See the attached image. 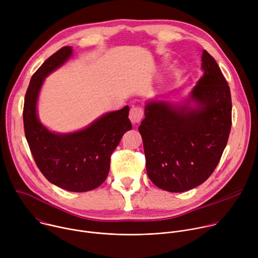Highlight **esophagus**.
<instances>
[{
    "label": "esophagus",
    "mask_w": 258,
    "mask_h": 258,
    "mask_svg": "<svg viewBox=\"0 0 258 258\" xmlns=\"http://www.w3.org/2000/svg\"><path fill=\"white\" fill-rule=\"evenodd\" d=\"M143 116H144V111H143V109H142L141 107L135 106V107H133V108L131 109L128 117H130L131 121H132L134 124H137V123L141 122Z\"/></svg>",
    "instance_id": "esophagus-1"
}]
</instances>
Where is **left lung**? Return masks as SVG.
I'll list each match as a JSON object with an SVG mask.
<instances>
[{
  "mask_svg": "<svg viewBox=\"0 0 258 258\" xmlns=\"http://www.w3.org/2000/svg\"><path fill=\"white\" fill-rule=\"evenodd\" d=\"M201 61L204 73L185 103L149 101L139 126L147 173L168 192L203 183L217 166L231 132L230 87L205 50Z\"/></svg>",
  "mask_w": 258,
  "mask_h": 258,
  "instance_id": "left-lung-1",
  "label": "left lung"
}]
</instances>
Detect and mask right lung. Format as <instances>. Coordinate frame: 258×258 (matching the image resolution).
Wrapping results in <instances>:
<instances>
[{
	"label": "right lung",
	"instance_id": "1",
	"mask_svg": "<svg viewBox=\"0 0 258 258\" xmlns=\"http://www.w3.org/2000/svg\"><path fill=\"white\" fill-rule=\"evenodd\" d=\"M71 55L72 48L63 47L34 72L24 98L23 124L33 159L45 177L66 191L88 192L107 178L112 152L124 133L132 130L130 107L108 112L75 133L49 131L36 111L39 94L45 79Z\"/></svg>",
	"mask_w": 258,
	"mask_h": 258
}]
</instances>
